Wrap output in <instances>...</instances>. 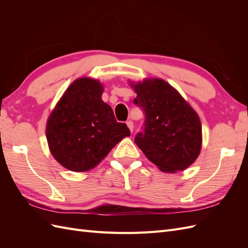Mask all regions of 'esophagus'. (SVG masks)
I'll use <instances>...</instances> for the list:
<instances>
[{
  "instance_id": "1",
  "label": "esophagus",
  "mask_w": 248,
  "mask_h": 248,
  "mask_svg": "<svg viewBox=\"0 0 248 248\" xmlns=\"http://www.w3.org/2000/svg\"><path fill=\"white\" fill-rule=\"evenodd\" d=\"M126 124H127V127H128V128H129V130L132 132L133 131V122L130 120V121H128Z\"/></svg>"
}]
</instances>
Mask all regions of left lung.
<instances>
[{"label":"left lung","mask_w":248,"mask_h":248,"mask_svg":"<svg viewBox=\"0 0 248 248\" xmlns=\"http://www.w3.org/2000/svg\"><path fill=\"white\" fill-rule=\"evenodd\" d=\"M137 93L134 103L146 114L145 132L136 144L163 172L184 170L201 153L202 136L198 112L177 90L161 78L129 80Z\"/></svg>","instance_id":"obj_1"}]
</instances>
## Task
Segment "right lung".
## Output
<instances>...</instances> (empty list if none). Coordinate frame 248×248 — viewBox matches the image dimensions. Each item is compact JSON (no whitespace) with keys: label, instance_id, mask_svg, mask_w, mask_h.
Returning a JSON list of instances; mask_svg holds the SVG:
<instances>
[{"label":"right lung","instance_id":"add662e5","mask_svg":"<svg viewBox=\"0 0 248 248\" xmlns=\"http://www.w3.org/2000/svg\"><path fill=\"white\" fill-rule=\"evenodd\" d=\"M100 80L78 78L66 89L46 122V140L54 158L65 169L84 172L94 169L110 150L130 136L101 98Z\"/></svg>","mask_w":248,"mask_h":248}]
</instances>
